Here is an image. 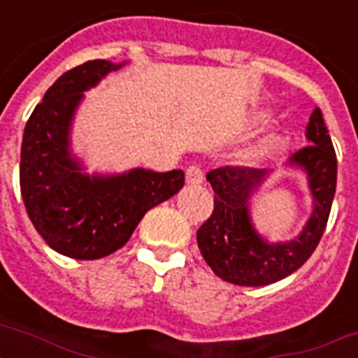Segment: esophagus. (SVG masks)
<instances>
[{"label": "esophagus", "instance_id": "1", "mask_svg": "<svg viewBox=\"0 0 358 358\" xmlns=\"http://www.w3.org/2000/svg\"><path fill=\"white\" fill-rule=\"evenodd\" d=\"M202 180H204V174H202L201 167H196V165H191L187 171H185V182L191 187H196V185L202 184Z\"/></svg>", "mask_w": 358, "mask_h": 358}]
</instances>
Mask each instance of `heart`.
Instances as JSON below:
<instances>
[{"instance_id": "1", "label": "heart", "mask_w": 358, "mask_h": 358, "mask_svg": "<svg viewBox=\"0 0 358 358\" xmlns=\"http://www.w3.org/2000/svg\"><path fill=\"white\" fill-rule=\"evenodd\" d=\"M284 145H286V137L282 134H278V131H271V134L264 135L256 145H252V148L249 150V157L266 159V157L277 154Z\"/></svg>"}]
</instances>
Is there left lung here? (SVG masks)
Segmentation results:
<instances>
[{
  "label": "left lung",
  "mask_w": 358,
  "mask_h": 358,
  "mask_svg": "<svg viewBox=\"0 0 358 358\" xmlns=\"http://www.w3.org/2000/svg\"><path fill=\"white\" fill-rule=\"evenodd\" d=\"M308 146L295 152L286 167L301 171L312 199L303 230L288 241H269L255 227L250 201L273 174L267 169L221 167L206 174L213 189V213L196 232L204 260L219 278L238 286H267L305 264L320 243L336 191V154L320 109L306 126Z\"/></svg>",
  "instance_id": "left-lung-1"
}]
</instances>
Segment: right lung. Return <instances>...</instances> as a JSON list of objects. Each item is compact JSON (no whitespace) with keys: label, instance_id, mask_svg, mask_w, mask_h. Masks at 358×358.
Returning a JSON list of instances; mask_svg holds the SVG:
<instances>
[{"label":"right lung","instance_id":"right-lung-1","mask_svg":"<svg viewBox=\"0 0 358 358\" xmlns=\"http://www.w3.org/2000/svg\"><path fill=\"white\" fill-rule=\"evenodd\" d=\"M128 61L94 59L64 72L25 124L20 189L36 232L59 255L96 260L119 250L150 208L182 189L184 171H85L72 150V124L85 92Z\"/></svg>","mask_w":358,"mask_h":358}]
</instances>
